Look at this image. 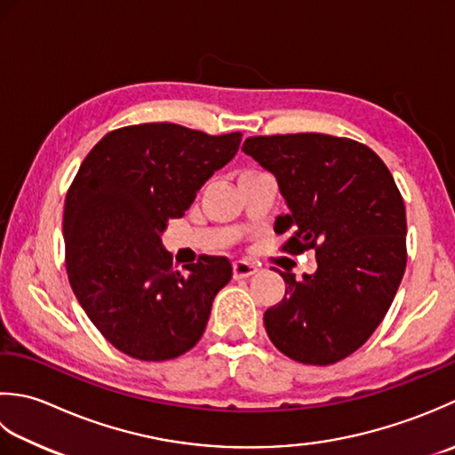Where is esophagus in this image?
Segmentation results:
<instances>
[{
	"mask_svg": "<svg viewBox=\"0 0 455 455\" xmlns=\"http://www.w3.org/2000/svg\"><path fill=\"white\" fill-rule=\"evenodd\" d=\"M257 273V267L247 261H235L234 263V279H247Z\"/></svg>",
	"mask_w": 455,
	"mask_h": 455,
	"instance_id": "1",
	"label": "esophagus"
}]
</instances>
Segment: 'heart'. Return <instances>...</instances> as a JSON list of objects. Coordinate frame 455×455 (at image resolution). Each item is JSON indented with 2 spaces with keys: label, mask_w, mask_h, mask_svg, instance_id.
<instances>
[{
  "label": "heart",
  "mask_w": 455,
  "mask_h": 455,
  "mask_svg": "<svg viewBox=\"0 0 455 455\" xmlns=\"http://www.w3.org/2000/svg\"><path fill=\"white\" fill-rule=\"evenodd\" d=\"M245 172H253V171H245ZM245 172H243V174H245Z\"/></svg>",
  "instance_id": "heart-1"
}]
</instances>
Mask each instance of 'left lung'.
Segmentation results:
<instances>
[{"mask_svg": "<svg viewBox=\"0 0 455 455\" xmlns=\"http://www.w3.org/2000/svg\"><path fill=\"white\" fill-rule=\"evenodd\" d=\"M243 153L275 174L289 214L283 251H316L314 275L281 273L265 312L275 347L304 365L354 354L383 322L406 268V212L391 171L367 145L323 133L247 137Z\"/></svg>", "mask_w": 455, "mask_h": 455, "instance_id": "1", "label": "left lung"}]
</instances>
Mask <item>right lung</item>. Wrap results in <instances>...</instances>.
Wrapping results in <instances>:
<instances>
[{
    "mask_svg": "<svg viewBox=\"0 0 455 455\" xmlns=\"http://www.w3.org/2000/svg\"><path fill=\"white\" fill-rule=\"evenodd\" d=\"M239 143V132L127 125L101 137L74 176L62 218L68 281L92 323L125 355L174 359L206 330L231 263L200 255L176 271L161 234Z\"/></svg>",
    "mask_w": 455,
    "mask_h": 455,
    "instance_id": "1",
    "label": "right lung"
}]
</instances>
